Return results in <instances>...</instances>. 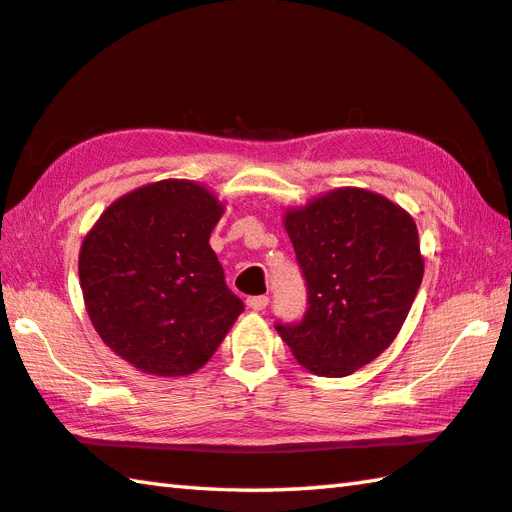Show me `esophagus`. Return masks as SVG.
<instances>
[{"mask_svg": "<svg viewBox=\"0 0 512 512\" xmlns=\"http://www.w3.org/2000/svg\"><path fill=\"white\" fill-rule=\"evenodd\" d=\"M246 302L253 311H264L268 307V296H253V298H248Z\"/></svg>", "mask_w": 512, "mask_h": 512, "instance_id": "esophagus-1", "label": "esophagus"}]
</instances>
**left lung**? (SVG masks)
<instances>
[{"label":"left lung","instance_id":"left-lung-1","mask_svg":"<svg viewBox=\"0 0 512 512\" xmlns=\"http://www.w3.org/2000/svg\"><path fill=\"white\" fill-rule=\"evenodd\" d=\"M307 311L277 323L293 357L320 377H345L395 341L420 289L424 259L411 214L368 189L341 187L284 214Z\"/></svg>","mask_w":512,"mask_h":512}]
</instances>
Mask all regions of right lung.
Returning <instances> with one entry per match:
<instances>
[{"mask_svg": "<svg viewBox=\"0 0 512 512\" xmlns=\"http://www.w3.org/2000/svg\"><path fill=\"white\" fill-rule=\"evenodd\" d=\"M223 205L192 180L117 198L85 235L79 277L101 341L158 377L192 375L244 311L210 246Z\"/></svg>", "mask_w": 512, "mask_h": 512, "instance_id": "add662e5", "label": "right lung"}]
</instances>
